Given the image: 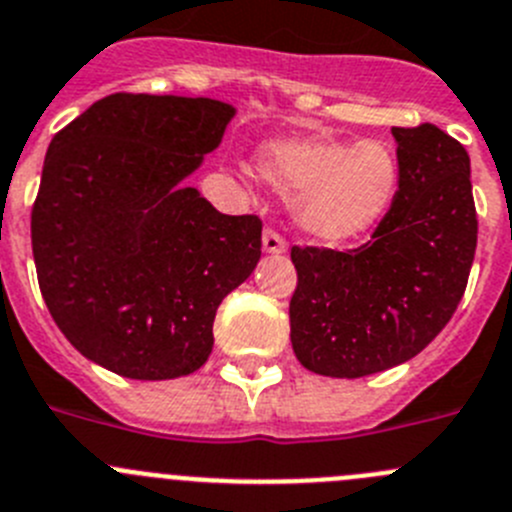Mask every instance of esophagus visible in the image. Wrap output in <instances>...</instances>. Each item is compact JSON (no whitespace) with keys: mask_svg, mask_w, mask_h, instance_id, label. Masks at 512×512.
I'll return each mask as SVG.
<instances>
[{"mask_svg":"<svg viewBox=\"0 0 512 512\" xmlns=\"http://www.w3.org/2000/svg\"><path fill=\"white\" fill-rule=\"evenodd\" d=\"M262 250H265L267 255H283V252L288 250V245H285V240L275 232V229H265V234H262Z\"/></svg>","mask_w":512,"mask_h":512,"instance_id":"1","label":"esophagus"}]
</instances>
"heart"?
<instances>
[{
    "mask_svg": "<svg viewBox=\"0 0 512 512\" xmlns=\"http://www.w3.org/2000/svg\"><path fill=\"white\" fill-rule=\"evenodd\" d=\"M257 174L293 199L295 224L321 245H346L371 232L399 189L394 151L376 138L270 141L257 154Z\"/></svg>",
    "mask_w": 512,
    "mask_h": 512,
    "instance_id": "heart-1",
    "label": "heart"
}]
</instances>
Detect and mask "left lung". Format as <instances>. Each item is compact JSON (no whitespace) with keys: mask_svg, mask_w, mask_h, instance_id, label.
Listing matches in <instances>:
<instances>
[{"mask_svg":"<svg viewBox=\"0 0 512 512\" xmlns=\"http://www.w3.org/2000/svg\"><path fill=\"white\" fill-rule=\"evenodd\" d=\"M399 189L371 242L348 252L293 247L290 341L331 379L399 366L439 336L465 295L477 247L470 156L432 123L391 128Z\"/></svg>","mask_w":512,"mask_h":512,"instance_id":"1","label":"left lung"}]
</instances>
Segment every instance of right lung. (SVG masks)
<instances>
[{
    "label": "right lung",
    "mask_w": 512,
    "mask_h": 512,
    "mask_svg": "<svg viewBox=\"0 0 512 512\" xmlns=\"http://www.w3.org/2000/svg\"><path fill=\"white\" fill-rule=\"evenodd\" d=\"M229 103L116 93L47 148L32 255L52 321L118 376L194 374L219 303L260 262L262 222L217 212L186 186L234 118Z\"/></svg>",
    "instance_id": "add662e5"
}]
</instances>
